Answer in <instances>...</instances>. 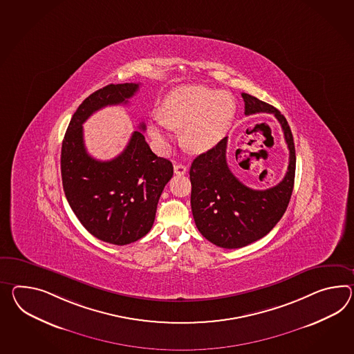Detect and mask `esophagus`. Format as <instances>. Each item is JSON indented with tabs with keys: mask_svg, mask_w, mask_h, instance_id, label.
<instances>
[{
	"mask_svg": "<svg viewBox=\"0 0 354 354\" xmlns=\"http://www.w3.org/2000/svg\"><path fill=\"white\" fill-rule=\"evenodd\" d=\"M174 173L176 174V175H184V174L187 173V166L181 164L175 165L174 166Z\"/></svg>",
	"mask_w": 354,
	"mask_h": 354,
	"instance_id": "1",
	"label": "esophagus"
}]
</instances>
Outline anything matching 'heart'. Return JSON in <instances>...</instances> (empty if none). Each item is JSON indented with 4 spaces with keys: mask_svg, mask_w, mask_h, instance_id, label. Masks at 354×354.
I'll list each match as a JSON object with an SVG mask.
<instances>
[{
    "mask_svg": "<svg viewBox=\"0 0 354 354\" xmlns=\"http://www.w3.org/2000/svg\"><path fill=\"white\" fill-rule=\"evenodd\" d=\"M235 102L223 91L207 86H179L166 95L158 118L148 124L152 139L164 146L166 127L181 131V146L190 153L207 152L224 138L233 124Z\"/></svg>",
    "mask_w": 354,
    "mask_h": 354,
    "instance_id": "b5f03b06",
    "label": "heart"
}]
</instances>
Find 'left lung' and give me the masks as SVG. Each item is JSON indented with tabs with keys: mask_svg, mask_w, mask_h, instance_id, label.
<instances>
[{
	"mask_svg": "<svg viewBox=\"0 0 354 354\" xmlns=\"http://www.w3.org/2000/svg\"><path fill=\"white\" fill-rule=\"evenodd\" d=\"M244 113H274L284 131L289 165L284 179L265 190L250 189L238 180L226 162L227 138L197 156L190 166V206L199 233L217 247H245L270 233L284 215L295 175L293 134L284 115L259 98L241 93Z\"/></svg>",
	"mask_w": 354,
	"mask_h": 354,
	"instance_id": "left-lung-1",
	"label": "left lung"
}]
</instances>
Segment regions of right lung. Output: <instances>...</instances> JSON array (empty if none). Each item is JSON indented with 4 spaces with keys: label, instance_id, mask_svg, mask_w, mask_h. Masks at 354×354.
Instances as JSON below:
<instances>
[{
    "label": "right lung",
    "instance_id": "1",
    "mask_svg": "<svg viewBox=\"0 0 354 354\" xmlns=\"http://www.w3.org/2000/svg\"><path fill=\"white\" fill-rule=\"evenodd\" d=\"M139 84H109L86 97L70 120L61 148V178L70 207L79 221L100 241L125 245L143 238L155 221L173 164L157 156L142 131L110 161L88 155L83 124L92 113L113 104H128ZM145 130V124L139 125Z\"/></svg>",
    "mask_w": 354,
    "mask_h": 354
}]
</instances>
